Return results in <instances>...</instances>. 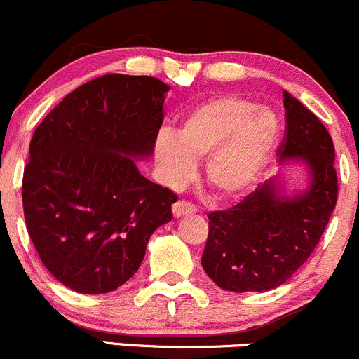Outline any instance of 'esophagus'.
<instances>
[{"mask_svg":"<svg viewBox=\"0 0 359 359\" xmlns=\"http://www.w3.org/2000/svg\"><path fill=\"white\" fill-rule=\"evenodd\" d=\"M194 212H195V208L194 204H190V202L178 201L172 204V215H175L176 218H181V216H187V215H194Z\"/></svg>","mask_w":359,"mask_h":359,"instance_id":"1","label":"esophagus"}]
</instances>
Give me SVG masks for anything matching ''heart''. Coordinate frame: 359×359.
<instances>
[{"label": "heart", "mask_w": 359, "mask_h": 359, "mask_svg": "<svg viewBox=\"0 0 359 359\" xmlns=\"http://www.w3.org/2000/svg\"><path fill=\"white\" fill-rule=\"evenodd\" d=\"M279 136L281 122L271 108L239 95H218L194 106L178 133L162 129L154 151L169 187L187 184L198 158L205 157L208 183L223 197H236L262 175Z\"/></svg>", "instance_id": "b5f03b06"}]
</instances>
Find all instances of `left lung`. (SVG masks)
Here are the masks:
<instances>
[{"label":"left lung","instance_id":"obj_1","mask_svg":"<svg viewBox=\"0 0 359 359\" xmlns=\"http://www.w3.org/2000/svg\"><path fill=\"white\" fill-rule=\"evenodd\" d=\"M283 102L286 136L278 157L304 165L307 184L288 195L276 176L233 208L209 212L202 267L226 292L262 293L285 285L311 257L335 209L332 136L290 92H283Z\"/></svg>","mask_w":359,"mask_h":359}]
</instances>
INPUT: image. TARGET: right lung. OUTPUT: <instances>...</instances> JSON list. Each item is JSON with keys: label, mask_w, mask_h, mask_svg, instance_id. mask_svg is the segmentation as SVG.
<instances>
[{"label": "right lung", "mask_w": 359, "mask_h": 359, "mask_svg": "<svg viewBox=\"0 0 359 359\" xmlns=\"http://www.w3.org/2000/svg\"><path fill=\"white\" fill-rule=\"evenodd\" d=\"M169 85L104 74L74 88L34 130L24 169L27 232L47 271L76 293H109L140 269L178 201L136 161L154 155Z\"/></svg>", "instance_id": "1"}]
</instances>
